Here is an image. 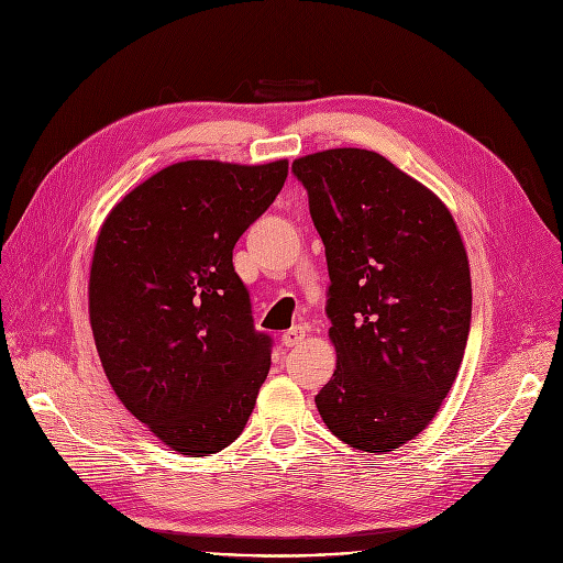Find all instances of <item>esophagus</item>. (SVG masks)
I'll use <instances>...</instances> for the list:
<instances>
[{"instance_id": "34e87169", "label": "esophagus", "mask_w": 563, "mask_h": 563, "mask_svg": "<svg viewBox=\"0 0 563 563\" xmlns=\"http://www.w3.org/2000/svg\"><path fill=\"white\" fill-rule=\"evenodd\" d=\"M303 340H306V329H303V327H294V329H289V331L283 333V344H285V346H297V344H301Z\"/></svg>"}]
</instances>
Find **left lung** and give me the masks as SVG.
Segmentation results:
<instances>
[{"label": "left lung", "instance_id": "left-lung-1", "mask_svg": "<svg viewBox=\"0 0 563 563\" xmlns=\"http://www.w3.org/2000/svg\"><path fill=\"white\" fill-rule=\"evenodd\" d=\"M327 246L331 380L314 397L333 435L369 454L424 431L456 380L472 314L467 253L448 205L363 147L294 159Z\"/></svg>", "mask_w": 563, "mask_h": 563}]
</instances>
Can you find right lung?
<instances>
[{
	"mask_svg": "<svg viewBox=\"0 0 563 563\" xmlns=\"http://www.w3.org/2000/svg\"><path fill=\"white\" fill-rule=\"evenodd\" d=\"M289 162H177L107 214L88 317L115 397L166 448L207 456L244 431L269 374L232 249L274 202Z\"/></svg>",
	"mask_w": 563,
	"mask_h": 563,
	"instance_id": "add662e5",
	"label": "right lung"
}]
</instances>
